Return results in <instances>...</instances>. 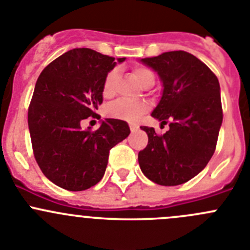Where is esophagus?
I'll use <instances>...</instances> for the list:
<instances>
[{
    "instance_id": "esophagus-1",
    "label": "esophagus",
    "mask_w": 250,
    "mask_h": 250,
    "mask_svg": "<svg viewBox=\"0 0 250 250\" xmlns=\"http://www.w3.org/2000/svg\"><path fill=\"white\" fill-rule=\"evenodd\" d=\"M129 128H130V132H132V133H134V132H137V130H138V125H134V123H130Z\"/></svg>"
}]
</instances>
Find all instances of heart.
Segmentation results:
<instances>
[{
  "label": "heart",
  "instance_id": "heart-1",
  "mask_svg": "<svg viewBox=\"0 0 250 250\" xmlns=\"http://www.w3.org/2000/svg\"><path fill=\"white\" fill-rule=\"evenodd\" d=\"M134 76L139 83H143L146 79L154 78L153 72L143 66H137L134 69ZM117 78V71L111 70L104 78L102 83V95L104 97H111L113 95L114 80ZM148 111V104L144 101H128V100H118L109 106H107V116L116 120L127 121V122H136L142 114Z\"/></svg>",
  "mask_w": 250,
  "mask_h": 250
}]
</instances>
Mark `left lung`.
I'll use <instances>...</instances> for the list:
<instances>
[{
  "instance_id": "8db88e82",
  "label": "left lung",
  "mask_w": 250,
  "mask_h": 250,
  "mask_svg": "<svg viewBox=\"0 0 250 250\" xmlns=\"http://www.w3.org/2000/svg\"><path fill=\"white\" fill-rule=\"evenodd\" d=\"M141 62L163 83L162 99L151 116L162 125L170 123L163 136L153 127H141L148 134V146L139 151V167L158 185H181L202 171L214 153L223 120L220 83L188 51H167Z\"/></svg>"
}]
</instances>
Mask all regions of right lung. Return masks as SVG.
I'll list each match as a JSON object with an SVG mask.
<instances>
[{"label":"right lung","instance_id":"obj_1","mask_svg":"<svg viewBox=\"0 0 250 250\" xmlns=\"http://www.w3.org/2000/svg\"><path fill=\"white\" fill-rule=\"evenodd\" d=\"M118 58L117 62H125ZM114 58L76 48L41 72L28 108L34 158L46 178L69 191L87 190L106 171L111 148L129 136L128 123L106 118L97 130L81 128L104 101L102 83Z\"/></svg>","mask_w":250,"mask_h":250}]
</instances>
